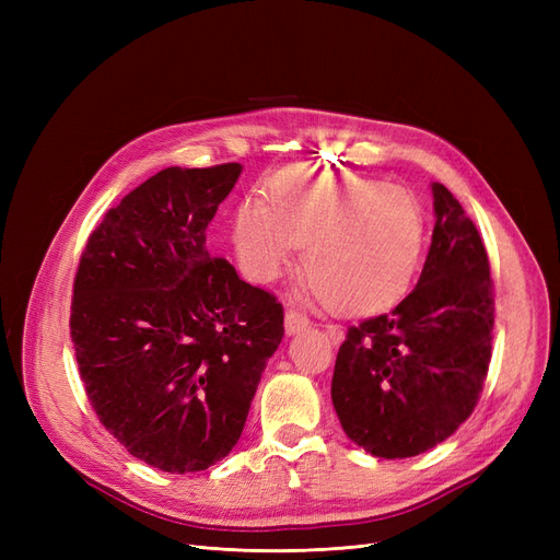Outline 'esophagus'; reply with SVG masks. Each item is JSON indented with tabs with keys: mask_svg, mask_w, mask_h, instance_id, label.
<instances>
[{
	"mask_svg": "<svg viewBox=\"0 0 560 560\" xmlns=\"http://www.w3.org/2000/svg\"><path fill=\"white\" fill-rule=\"evenodd\" d=\"M308 322H311V319H308L306 313L290 308V311H287V315H284V329H287V334H296V331H301V329H306ZM329 334L336 336V334H338V327H329Z\"/></svg>",
	"mask_w": 560,
	"mask_h": 560,
	"instance_id": "esophagus-1",
	"label": "esophagus"
}]
</instances>
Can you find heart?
<instances>
[{"label":"heart","mask_w":560,"mask_h":560,"mask_svg":"<svg viewBox=\"0 0 560 560\" xmlns=\"http://www.w3.org/2000/svg\"><path fill=\"white\" fill-rule=\"evenodd\" d=\"M425 222L416 198L374 179L294 173L270 189L268 206L243 200L233 245L245 276L273 282L306 247L303 268L329 306L371 313L404 296L420 261Z\"/></svg>","instance_id":"1"}]
</instances>
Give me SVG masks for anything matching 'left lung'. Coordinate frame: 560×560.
<instances>
[{"label":"left lung","instance_id":"left-lung-1","mask_svg":"<svg viewBox=\"0 0 560 560\" xmlns=\"http://www.w3.org/2000/svg\"><path fill=\"white\" fill-rule=\"evenodd\" d=\"M416 290L389 313L348 327L331 401L346 434L376 457L442 444L471 416L488 376L495 292L481 235L444 184Z\"/></svg>","mask_w":560,"mask_h":560}]
</instances>
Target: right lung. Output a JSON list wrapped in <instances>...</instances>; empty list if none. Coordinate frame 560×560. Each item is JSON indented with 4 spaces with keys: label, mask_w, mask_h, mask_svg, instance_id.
I'll return each mask as SVG.
<instances>
[{
    "label": "right lung",
    "mask_w": 560,
    "mask_h": 560,
    "mask_svg": "<svg viewBox=\"0 0 560 560\" xmlns=\"http://www.w3.org/2000/svg\"><path fill=\"white\" fill-rule=\"evenodd\" d=\"M241 171L149 177L89 235L74 276L70 334L93 411L163 471H200L231 453L284 336L282 303L208 249Z\"/></svg>",
    "instance_id": "add662e5"
}]
</instances>
